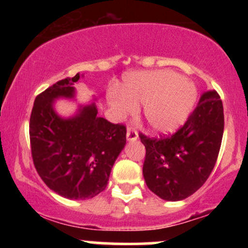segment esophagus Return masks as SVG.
<instances>
[{
    "label": "esophagus",
    "instance_id": "1",
    "mask_svg": "<svg viewBox=\"0 0 248 248\" xmlns=\"http://www.w3.org/2000/svg\"><path fill=\"white\" fill-rule=\"evenodd\" d=\"M139 139V134L134 128H127V141L133 142L136 141Z\"/></svg>",
    "mask_w": 248,
    "mask_h": 248
}]
</instances>
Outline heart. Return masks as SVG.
<instances>
[{
	"mask_svg": "<svg viewBox=\"0 0 248 248\" xmlns=\"http://www.w3.org/2000/svg\"><path fill=\"white\" fill-rule=\"evenodd\" d=\"M118 92L107 98L116 118L133 114L143 104V119L158 133H171L181 127L197 96L191 81L169 70L128 73Z\"/></svg>",
	"mask_w": 248,
	"mask_h": 248,
	"instance_id": "heart-1",
	"label": "heart"
}]
</instances>
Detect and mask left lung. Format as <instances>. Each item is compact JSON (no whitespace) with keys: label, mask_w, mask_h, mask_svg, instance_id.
<instances>
[{"label":"left lung","mask_w":248,"mask_h":248,"mask_svg":"<svg viewBox=\"0 0 248 248\" xmlns=\"http://www.w3.org/2000/svg\"><path fill=\"white\" fill-rule=\"evenodd\" d=\"M223 133V102L216 91H209L173 135L163 139L141 135L146 147L143 177L150 191L169 202L182 201L197 191L215 167Z\"/></svg>","instance_id":"left-lung-1"}]
</instances>
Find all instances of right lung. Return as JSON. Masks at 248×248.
Returning <instances> with one entry per match:
<instances>
[{
  "instance_id": "obj_1",
  "label": "right lung",
  "mask_w": 248,
  "mask_h": 248,
  "mask_svg": "<svg viewBox=\"0 0 248 248\" xmlns=\"http://www.w3.org/2000/svg\"><path fill=\"white\" fill-rule=\"evenodd\" d=\"M77 73L37 95L30 116L31 154L37 172L56 193L93 198L107 186L116 158L126 146V127L98 116L95 100L78 104L70 116L57 113L59 99L76 100Z\"/></svg>"
}]
</instances>
